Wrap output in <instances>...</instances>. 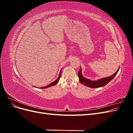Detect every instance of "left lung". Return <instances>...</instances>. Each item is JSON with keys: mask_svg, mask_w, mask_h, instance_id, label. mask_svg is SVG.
<instances>
[{"mask_svg": "<svg viewBox=\"0 0 133 133\" xmlns=\"http://www.w3.org/2000/svg\"><path fill=\"white\" fill-rule=\"evenodd\" d=\"M119 70V68H118V70L116 71L113 75H112L110 76H108V77L107 78H103L94 81V80H91L84 77L82 73V68L80 67V70L78 72V76L80 82L82 84H83V85L91 88H98L105 86L109 82H110L111 80L115 77V76L117 74Z\"/></svg>", "mask_w": 133, "mask_h": 133, "instance_id": "left-lung-1", "label": "left lung"}]
</instances>
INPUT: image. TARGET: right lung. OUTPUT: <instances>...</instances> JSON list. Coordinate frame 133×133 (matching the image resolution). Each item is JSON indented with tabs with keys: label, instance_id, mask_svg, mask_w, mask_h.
Segmentation results:
<instances>
[{
	"label": "right lung",
	"instance_id": "right-lung-1",
	"mask_svg": "<svg viewBox=\"0 0 133 133\" xmlns=\"http://www.w3.org/2000/svg\"><path fill=\"white\" fill-rule=\"evenodd\" d=\"M61 72H62V69H61V70H60V73H59L58 78H57V79H56L54 82L51 83L50 84H49V85H46V86H45V87H41V88H41V89H46V88H49V87H53V86L56 85V84H57L59 82V79H60V76H61Z\"/></svg>",
	"mask_w": 133,
	"mask_h": 133
}]
</instances>
